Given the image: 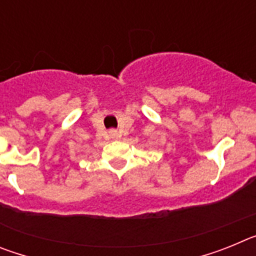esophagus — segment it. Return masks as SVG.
Wrapping results in <instances>:
<instances>
[{"instance_id": "esophagus-1", "label": "esophagus", "mask_w": 256, "mask_h": 256, "mask_svg": "<svg viewBox=\"0 0 256 256\" xmlns=\"http://www.w3.org/2000/svg\"><path fill=\"white\" fill-rule=\"evenodd\" d=\"M114 133H115V132H114Z\"/></svg>"}]
</instances>
